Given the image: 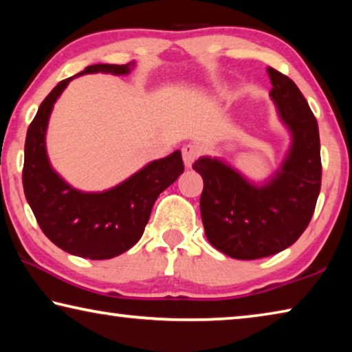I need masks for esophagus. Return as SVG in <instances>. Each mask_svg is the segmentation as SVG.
<instances>
[{
  "instance_id": "1",
  "label": "esophagus",
  "mask_w": 352,
  "mask_h": 352,
  "mask_svg": "<svg viewBox=\"0 0 352 352\" xmlns=\"http://www.w3.org/2000/svg\"><path fill=\"white\" fill-rule=\"evenodd\" d=\"M182 153H183L184 166H186V168H190L200 155V146L195 144V142H189V144H186L182 148Z\"/></svg>"
}]
</instances>
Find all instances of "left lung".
I'll return each instance as SVG.
<instances>
[{
  "instance_id": "1",
  "label": "left lung",
  "mask_w": 352,
  "mask_h": 352,
  "mask_svg": "<svg viewBox=\"0 0 352 352\" xmlns=\"http://www.w3.org/2000/svg\"><path fill=\"white\" fill-rule=\"evenodd\" d=\"M267 71L270 96L294 138L281 170L256 188L219 160L204 157L192 164L204 178L205 234L234 259L265 258L296 242L311 222L321 188L317 119L294 80L273 68Z\"/></svg>"
}]
</instances>
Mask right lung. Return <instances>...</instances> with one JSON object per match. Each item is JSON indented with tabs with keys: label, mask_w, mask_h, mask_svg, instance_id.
<instances>
[{
	"label": "right lung",
	"mask_w": 352,
	"mask_h": 352,
	"mask_svg": "<svg viewBox=\"0 0 352 352\" xmlns=\"http://www.w3.org/2000/svg\"><path fill=\"white\" fill-rule=\"evenodd\" d=\"M129 71L130 63H99L76 76ZM73 77L57 83L28 129L23 188L37 223L52 243L80 258L110 259L141 239L155 200L183 174L184 164L180 151H175L147 164L119 186L98 194L80 192L65 183L47 160L45 133L52 105Z\"/></svg>",
	"instance_id": "right-lung-1"
}]
</instances>
